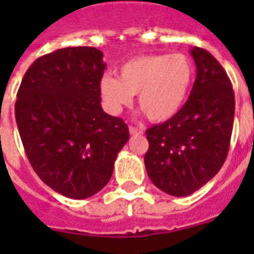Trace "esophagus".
<instances>
[{"label":"esophagus","instance_id":"esophagus-1","mask_svg":"<svg viewBox=\"0 0 254 254\" xmlns=\"http://www.w3.org/2000/svg\"><path fill=\"white\" fill-rule=\"evenodd\" d=\"M129 133H130V134H141L143 130H140V129H137V127H129Z\"/></svg>","mask_w":254,"mask_h":254}]
</instances>
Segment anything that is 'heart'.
I'll return each instance as SVG.
<instances>
[{"mask_svg":"<svg viewBox=\"0 0 254 254\" xmlns=\"http://www.w3.org/2000/svg\"><path fill=\"white\" fill-rule=\"evenodd\" d=\"M191 81L193 66L187 56L143 54L122 64L118 77L100 78L99 91L111 114H120L138 94V106L149 121L165 122L185 105Z\"/></svg>","mask_w":254,"mask_h":254,"instance_id":"obj_1","label":"heart"}]
</instances>
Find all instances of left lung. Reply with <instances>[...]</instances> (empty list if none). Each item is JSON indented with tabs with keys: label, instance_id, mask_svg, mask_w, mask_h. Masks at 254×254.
I'll list each match as a JSON object with an SVG mask.
<instances>
[{
	"label": "left lung",
	"instance_id": "obj_1",
	"mask_svg": "<svg viewBox=\"0 0 254 254\" xmlns=\"http://www.w3.org/2000/svg\"><path fill=\"white\" fill-rule=\"evenodd\" d=\"M190 54L196 80L176 116L145 132V170L155 187L176 197L189 196L218 174L230 147L234 122L233 87L222 65L200 47Z\"/></svg>",
	"mask_w": 254,
	"mask_h": 254
}]
</instances>
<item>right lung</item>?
Wrapping results in <instances>:
<instances>
[{"instance_id":"1","label":"right lung","mask_w":254,"mask_h":254,"mask_svg":"<svg viewBox=\"0 0 254 254\" xmlns=\"http://www.w3.org/2000/svg\"><path fill=\"white\" fill-rule=\"evenodd\" d=\"M105 67L95 47L60 49L28 67L17 92L16 122L32 169L74 200L106 187L129 140L127 124L100 106Z\"/></svg>"}]
</instances>
